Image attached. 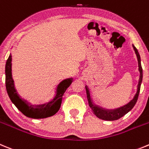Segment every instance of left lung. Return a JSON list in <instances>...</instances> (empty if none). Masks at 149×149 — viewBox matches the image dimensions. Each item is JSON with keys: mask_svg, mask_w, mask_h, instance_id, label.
Returning <instances> with one entry per match:
<instances>
[{"mask_svg": "<svg viewBox=\"0 0 149 149\" xmlns=\"http://www.w3.org/2000/svg\"><path fill=\"white\" fill-rule=\"evenodd\" d=\"M133 46L134 49V52L136 53V58H137L138 61V70L140 71V79H139V81H138L137 84V89H136V94L134 95V98L128 104H125L124 106L120 107V108H117L116 109L113 110H108V109H104L102 108H100L98 105L93 104L92 102V100H91V94H90V91L88 90V88L85 86V89H86V93H87V98H88V104H89L90 108L92 109L93 113L97 116L98 118H100L101 120H107V121H113V120H119L120 118L123 117L124 115L126 114L127 113H128L130 111H131L132 108H134V106L136 104V101H137L138 96H139V93H140V86H141L142 81H143V68H142L141 65V59H140V56L138 53V50L134 45Z\"/></svg>", "mask_w": 149, "mask_h": 149, "instance_id": "1", "label": "left lung"}]
</instances>
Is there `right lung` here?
Instances as JSON below:
<instances>
[{
  "instance_id": "right-lung-1",
  "label": "right lung",
  "mask_w": 149,
  "mask_h": 149,
  "mask_svg": "<svg viewBox=\"0 0 149 149\" xmlns=\"http://www.w3.org/2000/svg\"><path fill=\"white\" fill-rule=\"evenodd\" d=\"M12 54L10 53L6 63L5 75L6 91L12 102L23 114L29 118L43 119L56 114L61 107L63 95L72 84L73 79L70 78L61 81L56 88L54 97L49 102L38 105L30 104L20 97L15 88L14 80L12 74Z\"/></svg>"
}]
</instances>
